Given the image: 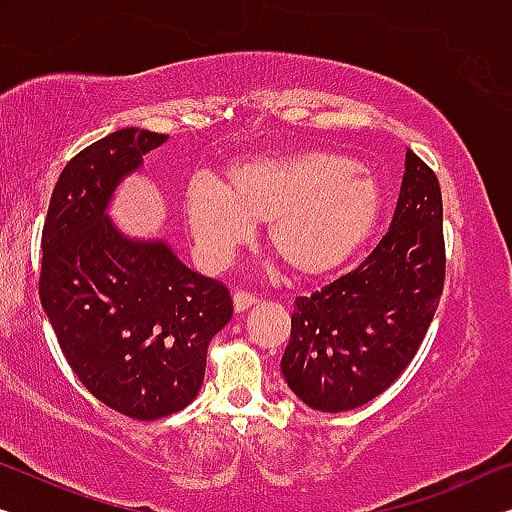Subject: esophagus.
<instances>
[{"mask_svg": "<svg viewBox=\"0 0 512 512\" xmlns=\"http://www.w3.org/2000/svg\"><path fill=\"white\" fill-rule=\"evenodd\" d=\"M234 310L236 312H243V310H248L250 305H255L257 303V299L250 292H243V289H239V292H234Z\"/></svg>", "mask_w": 512, "mask_h": 512, "instance_id": "obj_1", "label": "esophagus"}]
</instances>
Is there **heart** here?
Instances as JSON below:
<instances>
[{"instance_id":"b5f03b06","label":"heart","mask_w":512,"mask_h":512,"mask_svg":"<svg viewBox=\"0 0 512 512\" xmlns=\"http://www.w3.org/2000/svg\"><path fill=\"white\" fill-rule=\"evenodd\" d=\"M384 193L356 158L329 149L259 158L227 172V188L197 177L186 218L211 262H225L269 223L266 241L294 276L324 278L361 253L377 232Z\"/></svg>"}]
</instances>
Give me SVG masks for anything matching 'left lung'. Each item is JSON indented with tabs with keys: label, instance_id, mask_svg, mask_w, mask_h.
<instances>
[{
	"label": "left lung",
	"instance_id": "obj_1",
	"mask_svg": "<svg viewBox=\"0 0 512 512\" xmlns=\"http://www.w3.org/2000/svg\"><path fill=\"white\" fill-rule=\"evenodd\" d=\"M444 204L437 174L407 151L391 230L354 271L296 296L280 368L310 409L375 400L416 356L444 292Z\"/></svg>",
	"mask_w": 512,
	"mask_h": 512
}]
</instances>
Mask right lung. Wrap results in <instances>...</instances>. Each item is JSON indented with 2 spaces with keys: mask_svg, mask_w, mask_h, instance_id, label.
<instances>
[{
  "mask_svg": "<svg viewBox=\"0 0 512 512\" xmlns=\"http://www.w3.org/2000/svg\"><path fill=\"white\" fill-rule=\"evenodd\" d=\"M163 133L121 128L68 160L43 225L38 294L68 365L94 398L137 421L170 416L200 391L207 349L232 319L223 282L163 241L126 239L110 197Z\"/></svg>",
  "mask_w": 512,
  "mask_h": 512,
  "instance_id": "right-lung-1",
  "label": "right lung"
}]
</instances>
